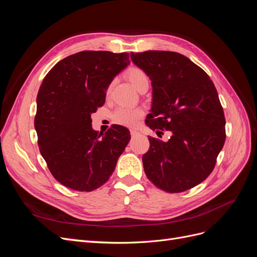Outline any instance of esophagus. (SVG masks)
<instances>
[{"label":"esophagus","instance_id":"obj_1","mask_svg":"<svg viewBox=\"0 0 257 257\" xmlns=\"http://www.w3.org/2000/svg\"><path fill=\"white\" fill-rule=\"evenodd\" d=\"M137 134H138V132H137V131H135V130H131V135H132V136L134 137V136H136Z\"/></svg>","mask_w":257,"mask_h":257}]
</instances>
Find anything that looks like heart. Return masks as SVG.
I'll list each match as a JSON object with an SVG mask.
<instances>
[{"label":"heart","mask_w":257,"mask_h":257,"mask_svg":"<svg viewBox=\"0 0 257 257\" xmlns=\"http://www.w3.org/2000/svg\"><path fill=\"white\" fill-rule=\"evenodd\" d=\"M127 78L136 90H139L145 84H149V78L141 68H131L127 72ZM143 115L144 110L142 108L119 107L113 113V120L121 125L132 127L136 125Z\"/></svg>","instance_id":"b5f03b06"}]
</instances>
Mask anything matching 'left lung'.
Returning a JSON list of instances; mask_svg holds the SVG:
<instances>
[{
  "label": "left lung",
  "mask_w": 257,
  "mask_h": 257,
  "mask_svg": "<svg viewBox=\"0 0 257 257\" xmlns=\"http://www.w3.org/2000/svg\"><path fill=\"white\" fill-rule=\"evenodd\" d=\"M131 59L151 80V113L146 124L172 132L168 142L149 137L145 173L165 192L190 190L211 174L225 143V118L214 84L180 53L131 52Z\"/></svg>",
  "instance_id": "8db88e82"
}]
</instances>
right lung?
Wrapping results in <instances>:
<instances>
[{"instance_id": "obj_1", "label": "right lung", "mask_w": 257, "mask_h": 257, "mask_svg": "<svg viewBox=\"0 0 257 257\" xmlns=\"http://www.w3.org/2000/svg\"><path fill=\"white\" fill-rule=\"evenodd\" d=\"M130 62L126 52L81 51L58 62L44 78L34 120L38 147L52 176L66 188H99L125 150L130 131L112 125L97 135L91 114L104 105L108 87Z\"/></svg>"}]
</instances>
